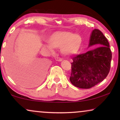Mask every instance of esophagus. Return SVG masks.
Masks as SVG:
<instances>
[{
	"mask_svg": "<svg viewBox=\"0 0 120 120\" xmlns=\"http://www.w3.org/2000/svg\"><path fill=\"white\" fill-rule=\"evenodd\" d=\"M55 60H56V61H58V62H61L62 61V59L60 58H59V57H57V58H55Z\"/></svg>",
	"mask_w": 120,
	"mask_h": 120,
	"instance_id": "obj_1",
	"label": "esophagus"
}]
</instances>
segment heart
Listing matches in <instances>:
<instances>
[{"mask_svg": "<svg viewBox=\"0 0 120 120\" xmlns=\"http://www.w3.org/2000/svg\"><path fill=\"white\" fill-rule=\"evenodd\" d=\"M47 41L49 44L44 45V47L50 52H53L54 48H60L62 55L70 56L79 50L82 38L79 34H74L69 31H58L51 34Z\"/></svg>", "mask_w": 120, "mask_h": 120, "instance_id": "b5f03b06", "label": "heart"}]
</instances>
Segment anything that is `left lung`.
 <instances>
[{"instance_id": "left-lung-1", "label": "left lung", "mask_w": 120, "mask_h": 120, "mask_svg": "<svg viewBox=\"0 0 120 120\" xmlns=\"http://www.w3.org/2000/svg\"><path fill=\"white\" fill-rule=\"evenodd\" d=\"M99 46L73 58L70 81L80 88H90L106 78L110 69L112 53L109 42L102 32L92 30L88 47Z\"/></svg>"}]
</instances>
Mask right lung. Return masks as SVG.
I'll return each instance as SVG.
<instances>
[{
	"mask_svg": "<svg viewBox=\"0 0 120 120\" xmlns=\"http://www.w3.org/2000/svg\"><path fill=\"white\" fill-rule=\"evenodd\" d=\"M6 63L12 78L17 82L27 83L31 81H39L44 78L46 70V63L41 60H37L27 70H24L15 57L8 56Z\"/></svg>",
	"mask_w": 120,
	"mask_h": 120,
	"instance_id": "obj_1",
	"label": "right lung"
}]
</instances>
